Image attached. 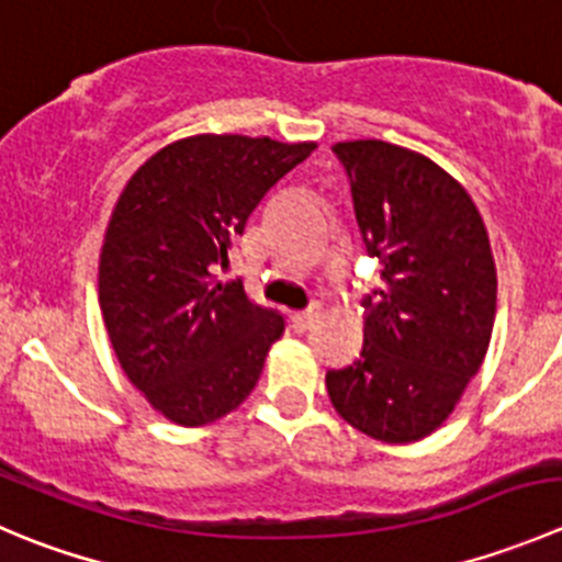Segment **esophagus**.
I'll use <instances>...</instances> for the list:
<instances>
[{
  "mask_svg": "<svg viewBox=\"0 0 562 562\" xmlns=\"http://www.w3.org/2000/svg\"><path fill=\"white\" fill-rule=\"evenodd\" d=\"M318 318H321V307H310V310H304V313H293L291 324L296 331H304V329H310V326H313Z\"/></svg>",
  "mask_w": 562,
  "mask_h": 562,
  "instance_id": "1",
  "label": "esophagus"
}]
</instances>
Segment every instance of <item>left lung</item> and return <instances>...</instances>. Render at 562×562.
I'll return each mask as SVG.
<instances>
[{
  "mask_svg": "<svg viewBox=\"0 0 562 562\" xmlns=\"http://www.w3.org/2000/svg\"><path fill=\"white\" fill-rule=\"evenodd\" d=\"M331 150L384 285L362 302V351L326 373V392L357 431L419 442L453 414L488 351L497 269L486 225L467 189L417 150L381 139Z\"/></svg>",
  "mask_w": 562,
  "mask_h": 562,
  "instance_id": "obj_1",
  "label": "left lung"
}]
</instances>
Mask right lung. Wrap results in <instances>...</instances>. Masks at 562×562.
Masks as SVG:
<instances>
[{
	"instance_id": "obj_1",
	"label": "right lung",
	"mask_w": 562,
	"mask_h": 562,
	"mask_svg": "<svg viewBox=\"0 0 562 562\" xmlns=\"http://www.w3.org/2000/svg\"><path fill=\"white\" fill-rule=\"evenodd\" d=\"M315 143L198 134L150 156L114 203L98 302L117 362L170 423L198 428L241 406L285 331L274 310L222 285L227 252Z\"/></svg>"
}]
</instances>
